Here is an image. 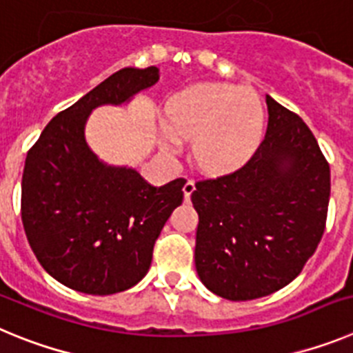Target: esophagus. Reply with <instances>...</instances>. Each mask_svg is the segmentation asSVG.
Here are the masks:
<instances>
[{"label":"esophagus","mask_w":353,"mask_h":353,"mask_svg":"<svg viewBox=\"0 0 353 353\" xmlns=\"http://www.w3.org/2000/svg\"><path fill=\"white\" fill-rule=\"evenodd\" d=\"M194 189H196L194 180H187V182L183 183V196H185V201L191 199V194L194 192Z\"/></svg>","instance_id":"esophagus-1"}]
</instances>
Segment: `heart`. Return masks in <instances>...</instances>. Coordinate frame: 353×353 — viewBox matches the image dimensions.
I'll use <instances>...</instances> for the list:
<instances>
[{"label":"heart","instance_id":"obj_1","mask_svg":"<svg viewBox=\"0 0 353 353\" xmlns=\"http://www.w3.org/2000/svg\"><path fill=\"white\" fill-rule=\"evenodd\" d=\"M263 129L265 111L254 93L233 84L199 83L168 104L164 148L174 150L180 138H194L196 164L207 173H228L251 159Z\"/></svg>","mask_w":353,"mask_h":353}]
</instances>
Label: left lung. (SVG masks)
I'll list each match as a JSON object with an SVG mask.
<instances>
[{
	"label": "left lung",
	"instance_id": "8db88e82",
	"mask_svg": "<svg viewBox=\"0 0 353 353\" xmlns=\"http://www.w3.org/2000/svg\"><path fill=\"white\" fill-rule=\"evenodd\" d=\"M269 127L244 166L201 180L194 263L199 279L228 301H252L302 272L325 230L330 170L299 114L267 95Z\"/></svg>",
	"mask_w": 353,
	"mask_h": 353
}]
</instances>
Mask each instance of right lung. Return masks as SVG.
Segmentation results:
<instances>
[{"instance_id": "right-lung-1", "label": "right lung", "mask_w": 353, "mask_h": 353, "mask_svg": "<svg viewBox=\"0 0 353 353\" xmlns=\"http://www.w3.org/2000/svg\"><path fill=\"white\" fill-rule=\"evenodd\" d=\"M159 68L125 67L56 114L28 152L21 215L46 272L68 288L111 295L138 285L161 230L183 201V180L154 187L134 168L93 154L84 129L99 105L125 104Z\"/></svg>"}]
</instances>
